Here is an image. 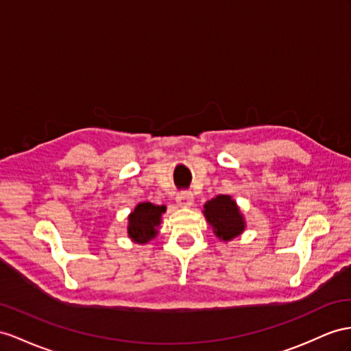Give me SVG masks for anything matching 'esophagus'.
Returning <instances> with one entry per match:
<instances>
[{"label":"esophagus","instance_id":"obj_1","mask_svg":"<svg viewBox=\"0 0 351 351\" xmlns=\"http://www.w3.org/2000/svg\"><path fill=\"white\" fill-rule=\"evenodd\" d=\"M194 202V195L191 191H182L176 195V203L181 208H190Z\"/></svg>","mask_w":351,"mask_h":351}]
</instances>
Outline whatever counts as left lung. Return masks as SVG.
Returning a JSON list of instances; mask_svg holds the SVG:
<instances>
[{
  "label": "left lung",
  "mask_w": 351,
  "mask_h": 351,
  "mask_svg": "<svg viewBox=\"0 0 351 351\" xmlns=\"http://www.w3.org/2000/svg\"><path fill=\"white\" fill-rule=\"evenodd\" d=\"M203 215L221 241H231L243 234L246 219L237 202L231 195L219 194L203 206Z\"/></svg>",
  "instance_id": "8db88e82"
}]
</instances>
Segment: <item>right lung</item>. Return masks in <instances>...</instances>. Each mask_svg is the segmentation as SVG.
I'll use <instances>...</instances> for the list:
<instances>
[{"label": "right lung", "mask_w": 351, "mask_h": 351, "mask_svg": "<svg viewBox=\"0 0 351 351\" xmlns=\"http://www.w3.org/2000/svg\"><path fill=\"white\" fill-rule=\"evenodd\" d=\"M166 212V206L152 204L149 202L138 203L128 217V236L138 245H147L156 239L161 223V215Z\"/></svg>", "instance_id": "right-lung-1"}]
</instances>
